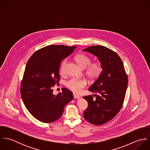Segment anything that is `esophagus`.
<instances>
[{"label":"esophagus","mask_w":150,"mask_h":150,"mask_svg":"<svg viewBox=\"0 0 150 150\" xmlns=\"http://www.w3.org/2000/svg\"><path fill=\"white\" fill-rule=\"evenodd\" d=\"M73 96H74V99H79V98H80V96L79 95H76V94H74Z\"/></svg>","instance_id":"34e87169"}]
</instances>
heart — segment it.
Listing matches in <instances>:
<instances>
[{"mask_svg": "<svg viewBox=\"0 0 150 150\" xmlns=\"http://www.w3.org/2000/svg\"><path fill=\"white\" fill-rule=\"evenodd\" d=\"M76 61L82 68L85 69V74L86 77L91 81L97 80L103 72V66L99 61L91 63V58L84 54L77 55L74 58ZM67 62V59H65L61 64V71L62 73H64V69ZM87 85L86 80L84 79L73 78L68 80L66 83V86L72 91L79 93L81 92L83 88Z\"/></svg>", "mask_w": 150, "mask_h": 150, "instance_id": "obj_1", "label": "heart"}]
</instances>
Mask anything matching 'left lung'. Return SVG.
Returning <instances> with one entry per match:
<instances>
[{"label":"left lung","instance_id":"left-lung-1","mask_svg":"<svg viewBox=\"0 0 150 150\" xmlns=\"http://www.w3.org/2000/svg\"><path fill=\"white\" fill-rule=\"evenodd\" d=\"M83 51L96 56L103 68L101 76L88 89L95 93V98L84 96L88 103L84 118L91 124L101 125L114 118L122 107L128 76L121 59L114 51L103 45H92Z\"/></svg>","mask_w":150,"mask_h":150}]
</instances>
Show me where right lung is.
I'll return each instance as SVG.
<instances>
[{
  "instance_id": "obj_1",
  "label": "right lung",
  "mask_w": 150,
  "mask_h": 150,
  "mask_svg": "<svg viewBox=\"0 0 150 150\" xmlns=\"http://www.w3.org/2000/svg\"><path fill=\"white\" fill-rule=\"evenodd\" d=\"M76 47L50 45L36 51L27 62L21 95L27 110L41 122L50 123L60 118L65 105L73 99L68 89L63 88L62 92L55 95L52 88L60 80L61 61Z\"/></svg>"
}]
</instances>
